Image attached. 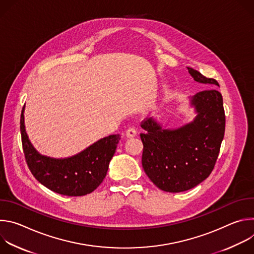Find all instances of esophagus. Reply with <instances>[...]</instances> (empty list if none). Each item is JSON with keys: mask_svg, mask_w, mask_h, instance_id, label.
<instances>
[{"mask_svg": "<svg viewBox=\"0 0 254 254\" xmlns=\"http://www.w3.org/2000/svg\"><path fill=\"white\" fill-rule=\"evenodd\" d=\"M126 134L127 137H133L136 135V129L134 127H128L126 131Z\"/></svg>", "mask_w": 254, "mask_h": 254, "instance_id": "esophagus-1", "label": "esophagus"}]
</instances>
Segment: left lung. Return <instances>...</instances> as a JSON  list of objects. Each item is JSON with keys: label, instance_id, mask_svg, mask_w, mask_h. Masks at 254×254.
I'll list each match as a JSON object with an SVG mask.
<instances>
[{"label": "left lung", "instance_id": "1", "mask_svg": "<svg viewBox=\"0 0 254 254\" xmlns=\"http://www.w3.org/2000/svg\"><path fill=\"white\" fill-rule=\"evenodd\" d=\"M195 81L219 86L213 78L187 67ZM196 117L178 128H163L155 119L141 122V164L147 176L161 190L178 193L190 190L209 177L218 158L225 131L221 93L209 88L190 97Z\"/></svg>", "mask_w": 254, "mask_h": 254}]
</instances>
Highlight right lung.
Segmentation results:
<instances>
[{
    "label": "right lung",
    "instance_id": "1",
    "mask_svg": "<svg viewBox=\"0 0 254 254\" xmlns=\"http://www.w3.org/2000/svg\"><path fill=\"white\" fill-rule=\"evenodd\" d=\"M24 112L25 105L20 121L23 151L36 180L49 190L65 196H84L93 192L106 176L121 135L100 138L72 157L50 158L38 153L31 143L25 129Z\"/></svg>",
    "mask_w": 254,
    "mask_h": 254
}]
</instances>
